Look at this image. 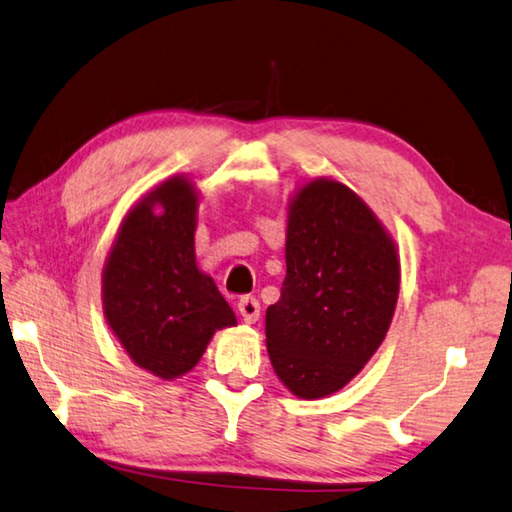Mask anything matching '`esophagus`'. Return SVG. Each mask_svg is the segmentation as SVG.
Segmentation results:
<instances>
[{
	"label": "esophagus",
	"instance_id": "34e87169",
	"mask_svg": "<svg viewBox=\"0 0 512 512\" xmlns=\"http://www.w3.org/2000/svg\"><path fill=\"white\" fill-rule=\"evenodd\" d=\"M239 312L246 323H255L259 319V300L255 296H243L239 300Z\"/></svg>",
	"mask_w": 512,
	"mask_h": 512
}]
</instances>
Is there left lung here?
<instances>
[{"instance_id":"obj_1","label":"left lung","mask_w":512,"mask_h":512,"mask_svg":"<svg viewBox=\"0 0 512 512\" xmlns=\"http://www.w3.org/2000/svg\"><path fill=\"white\" fill-rule=\"evenodd\" d=\"M287 275L266 310V348L298 399H323L358 376L392 323L396 246L346 184L316 177L289 202Z\"/></svg>"}]
</instances>
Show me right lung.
I'll list each match as a JSON object with an SVG mask.
<instances>
[{"instance_id": "obj_1", "label": "right lung", "mask_w": 512, "mask_h": 512, "mask_svg": "<svg viewBox=\"0 0 512 512\" xmlns=\"http://www.w3.org/2000/svg\"><path fill=\"white\" fill-rule=\"evenodd\" d=\"M198 193L186 177L161 182L129 209L102 271L109 328L157 378L196 367L216 330L237 316L196 264Z\"/></svg>"}]
</instances>
